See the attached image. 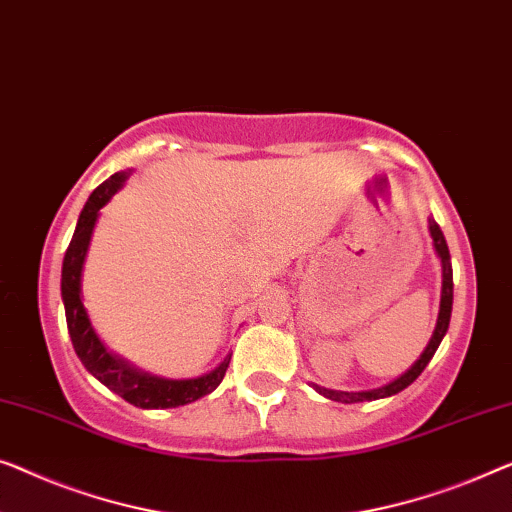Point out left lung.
Returning <instances> with one entry per match:
<instances>
[{
	"instance_id": "left-lung-1",
	"label": "left lung",
	"mask_w": 512,
	"mask_h": 512,
	"mask_svg": "<svg viewBox=\"0 0 512 512\" xmlns=\"http://www.w3.org/2000/svg\"><path fill=\"white\" fill-rule=\"evenodd\" d=\"M427 228H429V235H432V247H434L436 256H439V261H441V305H439V316H436V328L432 332V339H429V344L425 346V351L420 353V358L413 362V365L406 369L402 376H397L395 381L381 385V388L346 392V390L321 388V385L311 383V388H314L318 395L328 397V399H332V402H342V404L372 402V399L392 397V395H397V392H402L404 388H409V385L422 374V369L429 365V360L434 358L436 348H439L441 339L446 337V332H448L450 314H453V263H450V251H448L446 238H443L439 224H436L432 217L427 219Z\"/></svg>"
}]
</instances>
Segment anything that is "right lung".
<instances>
[{
	"instance_id": "add662e5",
	"label": "right lung",
	"mask_w": 512,
	"mask_h": 512,
	"mask_svg": "<svg viewBox=\"0 0 512 512\" xmlns=\"http://www.w3.org/2000/svg\"><path fill=\"white\" fill-rule=\"evenodd\" d=\"M129 175L131 170H120V173L110 175L106 182L92 191L83 212H80L76 231H73L71 244L66 249L62 263V302L66 311V328H69L71 342L80 362L108 390L127 399L129 404L140 406V409H175V406L191 404L196 399L210 395L212 390H217V385L224 381L231 355H226L212 372L196 376V379H164V376H154L133 367L129 360L120 358L113 351H108V346L101 342L96 330L92 328V321L83 305V268L94 226L99 221L101 207L108 205L110 198L124 187Z\"/></svg>"
}]
</instances>
